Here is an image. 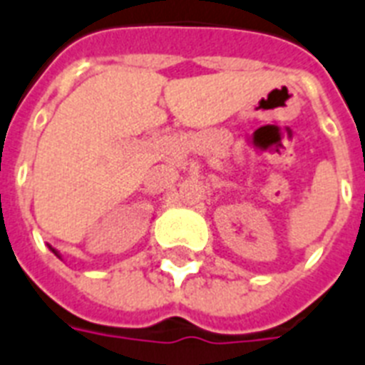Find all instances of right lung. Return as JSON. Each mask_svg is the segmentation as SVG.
I'll return each instance as SVG.
<instances>
[{"instance_id":"add662e5","label":"right lung","mask_w":365,"mask_h":365,"mask_svg":"<svg viewBox=\"0 0 365 365\" xmlns=\"http://www.w3.org/2000/svg\"><path fill=\"white\" fill-rule=\"evenodd\" d=\"M48 248H51V246H48ZM51 250H53L54 255H58V257H60V254H58V252H56V250H54V248H51Z\"/></svg>"}]
</instances>
